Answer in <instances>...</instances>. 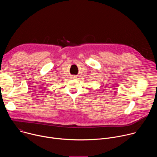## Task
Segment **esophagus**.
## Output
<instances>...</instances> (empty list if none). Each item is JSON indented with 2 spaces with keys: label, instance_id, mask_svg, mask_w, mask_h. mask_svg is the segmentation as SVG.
<instances>
[{
  "label": "esophagus",
  "instance_id": "obj_1",
  "mask_svg": "<svg viewBox=\"0 0 157 157\" xmlns=\"http://www.w3.org/2000/svg\"><path fill=\"white\" fill-rule=\"evenodd\" d=\"M71 78L73 79H77V76H75V75H72V76H71Z\"/></svg>",
  "mask_w": 157,
  "mask_h": 157
}]
</instances>
